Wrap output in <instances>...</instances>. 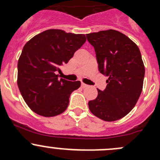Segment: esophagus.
<instances>
[{
  "label": "esophagus",
  "mask_w": 160,
  "mask_h": 160,
  "mask_svg": "<svg viewBox=\"0 0 160 160\" xmlns=\"http://www.w3.org/2000/svg\"><path fill=\"white\" fill-rule=\"evenodd\" d=\"M88 85L87 84H85L84 83H81V88H88Z\"/></svg>",
  "instance_id": "obj_1"
}]
</instances>
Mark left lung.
Returning <instances> with one entry per match:
<instances>
[{
    "label": "left lung",
    "mask_w": 160,
    "mask_h": 160,
    "mask_svg": "<svg viewBox=\"0 0 160 160\" xmlns=\"http://www.w3.org/2000/svg\"><path fill=\"white\" fill-rule=\"evenodd\" d=\"M94 47L99 71L108 79L106 89H98L88 102L96 117L114 122L125 117L136 104L143 87L145 67L137 45L118 31L109 29L86 35Z\"/></svg>",
    "instance_id": "8db88e82"
}]
</instances>
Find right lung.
I'll use <instances>...</instances> for the list:
<instances>
[{"instance_id": "1", "label": "right lung", "mask_w": 160, "mask_h": 160, "mask_svg": "<svg viewBox=\"0 0 160 160\" xmlns=\"http://www.w3.org/2000/svg\"><path fill=\"white\" fill-rule=\"evenodd\" d=\"M86 42L83 34L49 29L38 34L25 45L18 62V86L32 111L44 117L62 114L69 98L80 87V81L58 79L56 71L67 63Z\"/></svg>"}]
</instances>
